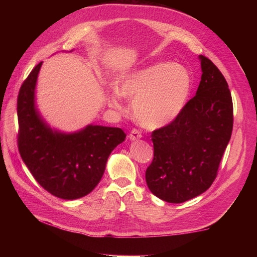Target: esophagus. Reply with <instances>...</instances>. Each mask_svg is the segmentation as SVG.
Segmentation results:
<instances>
[{"mask_svg": "<svg viewBox=\"0 0 257 257\" xmlns=\"http://www.w3.org/2000/svg\"><path fill=\"white\" fill-rule=\"evenodd\" d=\"M142 133L141 132H139L138 130H136V128H133L131 131V133H130V135H128V138L131 139V141H136V139H139V138H142Z\"/></svg>", "mask_w": 257, "mask_h": 257, "instance_id": "obj_1", "label": "esophagus"}]
</instances>
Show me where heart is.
<instances>
[{
	"label": "heart",
	"instance_id": "heart-1",
	"mask_svg": "<svg viewBox=\"0 0 257 257\" xmlns=\"http://www.w3.org/2000/svg\"><path fill=\"white\" fill-rule=\"evenodd\" d=\"M192 88L191 75L185 67L173 63H157L127 75L119 90L108 96L113 107L121 106V95L133 99L132 112L146 128H160L181 113Z\"/></svg>",
	"mask_w": 257,
	"mask_h": 257
}]
</instances>
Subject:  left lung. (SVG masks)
I'll return each instance as SVG.
<instances>
[{
	"mask_svg": "<svg viewBox=\"0 0 257 257\" xmlns=\"http://www.w3.org/2000/svg\"><path fill=\"white\" fill-rule=\"evenodd\" d=\"M199 59L203 74L196 95L172 123L151 134L154 157L146 182L167 203H183L211 186L231 136L234 109L228 84L211 60Z\"/></svg>",
	"mask_w": 257,
	"mask_h": 257,
	"instance_id": "left-lung-1",
	"label": "left lung"
}]
</instances>
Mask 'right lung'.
<instances>
[{
  "label": "right lung",
  "mask_w": 257,
  "mask_h": 257,
  "mask_svg": "<svg viewBox=\"0 0 257 257\" xmlns=\"http://www.w3.org/2000/svg\"><path fill=\"white\" fill-rule=\"evenodd\" d=\"M43 62L21 84L17 98L18 150L42 188L62 199H77L94 190L108 157L125 139L119 127L88 125L73 134L51 130L38 114L34 90Z\"/></svg>",
  "instance_id": "add662e5"
}]
</instances>
